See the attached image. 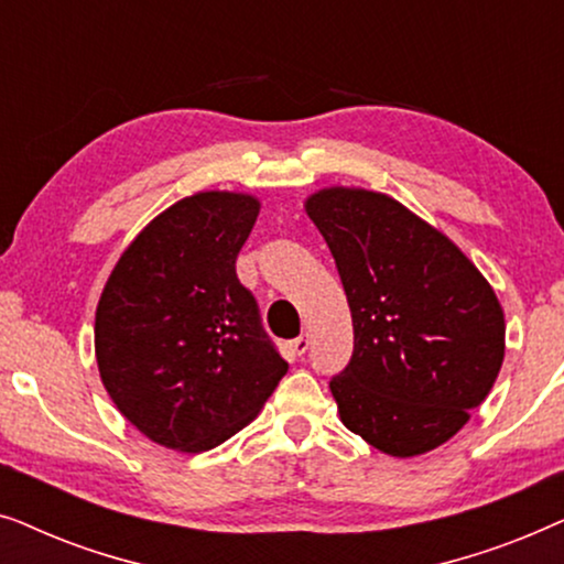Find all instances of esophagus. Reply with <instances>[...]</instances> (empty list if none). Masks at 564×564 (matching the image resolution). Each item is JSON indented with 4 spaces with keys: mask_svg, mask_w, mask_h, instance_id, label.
Returning a JSON list of instances; mask_svg holds the SVG:
<instances>
[{
    "mask_svg": "<svg viewBox=\"0 0 564 564\" xmlns=\"http://www.w3.org/2000/svg\"><path fill=\"white\" fill-rule=\"evenodd\" d=\"M307 346H311V336H307V334L292 338V341H290L292 357H303V354L307 351Z\"/></svg>",
    "mask_w": 564,
    "mask_h": 564,
    "instance_id": "1",
    "label": "esophagus"
}]
</instances>
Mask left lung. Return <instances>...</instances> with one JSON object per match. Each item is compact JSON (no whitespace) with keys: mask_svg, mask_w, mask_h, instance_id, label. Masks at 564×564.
<instances>
[{"mask_svg":"<svg viewBox=\"0 0 564 564\" xmlns=\"http://www.w3.org/2000/svg\"><path fill=\"white\" fill-rule=\"evenodd\" d=\"M305 213L351 311V361L330 380L344 426L392 457L449 442L503 365L496 292L442 230L382 192L326 187Z\"/></svg>","mask_w":564,"mask_h":564,"instance_id":"obj_1","label":"left lung"}]
</instances>
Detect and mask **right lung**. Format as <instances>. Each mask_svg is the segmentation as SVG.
<instances>
[{
  "instance_id": "obj_1",
  "label": "right lung",
  "mask_w": 564,
  "mask_h": 564,
  "mask_svg": "<svg viewBox=\"0 0 564 564\" xmlns=\"http://www.w3.org/2000/svg\"><path fill=\"white\" fill-rule=\"evenodd\" d=\"M259 207L243 192L180 199L122 251L99 297L95 354L107 395L166 449L223 444L288 375L236 274Z\"/></svg>"
}]
</instances>
